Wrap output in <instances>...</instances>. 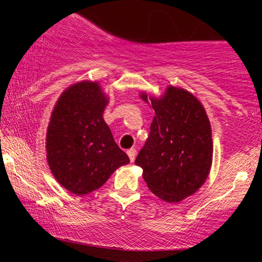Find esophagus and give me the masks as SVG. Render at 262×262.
<instances>
[{"label": "esophagus", "instance_id": "34e87169", "mask_svg": "<svg viewBox=\"0 0 262 262\" xmlns=\"http://www.w3.org/2000/svg\"><path fill=\"white\" fill-rule=\"evenodd\" d=\"M127 154H128V156H129V159H130V161L133 162L134 159H135V155H137V150H135L134 148L129 149L128 151H127Z\"/></svg>", "mask_w": 262, "mask_h": 262}]
</instances>
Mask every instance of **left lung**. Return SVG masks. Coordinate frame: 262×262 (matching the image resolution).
Returning <instances> with one entry per match:
<instances>
[{
    "label": "left lung",
    "instance_id": "1",
    "mask_svg": "<svg viewBox=\"0 0 262 262\" xmlns=\"http://www.w3.org/2000/svg\"><path fill=\"white\" fill-rule=\"evenodd\" d=\"M151 103L155 117L145 145L135 159L143 179L162 201L177 203L203 185L212 166V129L206 111L192 93L169 86Z\"/></svg>",
    "mask_w": 262,
    "mask_h": 262
}]
</instances>
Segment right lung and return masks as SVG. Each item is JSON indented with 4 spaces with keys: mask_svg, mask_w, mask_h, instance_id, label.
I'll return each mask as SVG.
<instances>
[{
    "mask_svg": "<svg viewBox=\"0 0 262 262\" xmlns=\"http://www.w3.org/2000/svg\"><path fill=\"white\" fill-rule=\"evenodd\" d=\"M108 100L98 82L81 81L56 102L47 132V159L62 187L87 194L129 162L103 119Z\"/></svg>",
    "mask_w": 262,
    "mask_h": 262,
    "instance_id": "add662e5",
    "label": "right lung"
}]
</instances>
